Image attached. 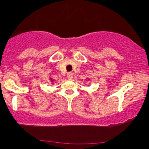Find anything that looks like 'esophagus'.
I'll return each mask as SVG.
<instances>
[{
	"mask_svg": "<svg viewBox=\"0 0 149 149\" xmlns=\"http://www.w3.org/2000/svg\"><path fill=\"white\" fill-rule=\"evenodd\" d=\"M73 73H71V72H69V73H68L67 74V78L69 79V80H71L72 79H73Z\"/></svg>",
	"mask_w": 149,
	"mask_h": 149,
	"instance_id": "esophagus-1",
	"label": "esophagus"
}]
</instances>
